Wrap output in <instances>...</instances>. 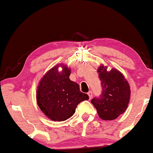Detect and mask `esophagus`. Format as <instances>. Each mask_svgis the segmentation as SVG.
Returning <instances> with one entry per match:
<instances>
[{
  "instance_id": "34e87169",
  "label": "esophagus",
  "mask_w": 153,
  "mask_h": 153,
  "mask_svg": "<svg viewBox=\"0 0 153 153\" xmlns=\"http://www.w3.org/2000/svg\"><path fill=\"white\" fill-rule=\"evenodd\" d=\"M88 95H89V98L91 99L92 96H93V93H92V91H90L88 92Z\"/></svg>"
}]
</instances>
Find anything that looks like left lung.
Returning <instances> with one entry per match:
<instances>
[{"label": "left lung", "instance_id": "8db88e82", "mask_svg": "<svg viewBox=\"0 0 153 153\" xmlns=\"http://www.w3.org/2000/svg\"><path fill=\"white\" fill-rule=\"evenodd\" d=\"M102 92L99 97L91 100L97 110L99 117L105 120L117 119L126 110L130 97L129 84L122 74L112 68L107 71V67L98 68Z\"/></svg>", "mask_w": 153, "mask_h": 153}]
</instances>
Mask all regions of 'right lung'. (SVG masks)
Returning <instances> with one entry per match:
<instances>
[{
    "instance_id": "add662e5",
    "label": "right lung",
    "mask_w": 153,
    "mask_h": 153,
    "mask_svg": "<svg viewBox=\"0 0 153 153\" xmlns=\"http://www.w3.org/2000/svg\"><path fill=\"white\" fill-rule=\"evenodd\" d=\"M61 66L59 72L58 67ZM70 68L57 65L51 68L40 81L36 92L37 104L46 117L55 121L69 119L77 105L89 100L87 94L79 91L78 84L69 79Z\"/></svg>"
}]
</instances>
